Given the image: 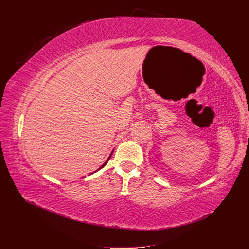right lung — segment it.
<instances>
[{
  "label": "right lung",
  "mask_w": 249,
  "mask_h": 249,
  "mask_svg": "<svg viewBox=\"0 0 249 249\" xmlns=\"http://www.w3.org/2000/svg\"><path fill=\"white\" fill-rule=\"evenodd\" d=\"M112 153H113V152H112ZM112 153H111V155H112ZM111 155H110V156H109V159H108V160H110V159H111ZM108 160H107V161H106V162H105V163H104V164H103V165H102V166H101V167H100V168H99V169H101V168H103V167H104V166H105V165H106V164H107V162H108ZM99 169H98V171H99Z\"/></svg>",
  "instance_id": "1"
}]
</instances>
